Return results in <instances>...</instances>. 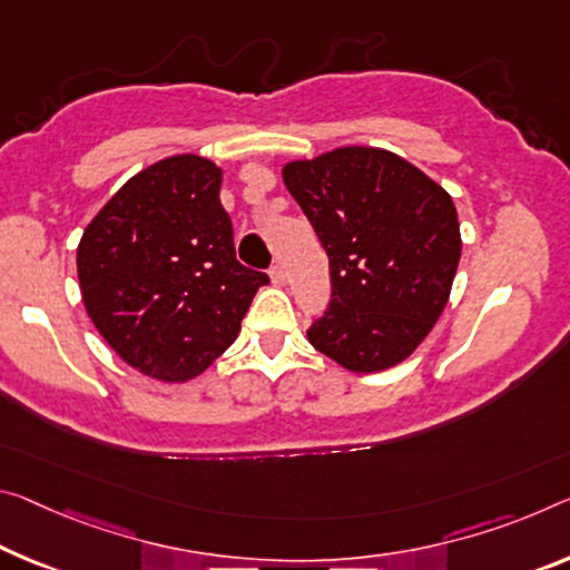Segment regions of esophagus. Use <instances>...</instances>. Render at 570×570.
<instances>
[{
	"instance_id": "obj_1",
	"label": "esophagus",
	"mask_w": 570,
	"mask_h": 570,
	"mask_svg": "<svg viewBox=\"0 0 570 570\" xmlns=\"http://www.w3.org/2000/svg\"><path fill=\"white\" fill-rule=\"evenodd\" d=\"M268 276H271V282H274V286H284L286 284V271L282 266L271 268Z\"/></svg>"
}]
</instances>
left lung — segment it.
I'll use <instances>...</instances> for the list:
<instances>
[{
    "label": "left lung",
    "instance_id": "obj_1",
    "mask_svg": "<svg viewBox=\"0 0 570 570\" xmlns=\"http://www.w3.org/2000/svg\"><path fill=\"white\" fill-rule=\"evenodd\" d=\"M282 177L330 258L332 302L306 332L312 347L350 373L403 363L446 309L462 258L451 195L377 147L286 161Z\"/></svg>",
    "mask_w": 570,
    "mask_h": 570
}]
</instances>
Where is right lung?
I'll return each instance as SVG.
<instances>
[{"label": "right lung", "mask_w": 570, "mask_h": 570, "mask_svg": "<svg viewBox=\"0 0 570 570\" xmlns=\"http://www.w3.org/2000/svg\"><path fill=\"white\" fill-rule=\"evenodd\" d=\"M220 183L207 157L159 159L124 183L78 243L90 322L126 365L159 383L205 373L268 284L236 261Z\"/></svg>", "instance_id": "right-lung-1"}]
</instances>
